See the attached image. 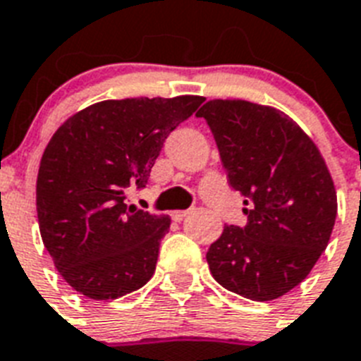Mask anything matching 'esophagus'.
Instances as JSON below:
<instances>
[{
    "mask_svg": "<svg viewBox=\"0 0 361 361\" xmlns=\"http://www.w3.org/2000/svg\"><path fill=\"white\" fill-rule=\"evenodd\" d=\"M190 214V210H173L171 212V218L175 221H183L186 216Z\"/></svg>",
    "mask_w": 361,
    "mask_h": 361,
    "instance_id": "obj_1",
    "label": "esophagus"
}]
</instances>
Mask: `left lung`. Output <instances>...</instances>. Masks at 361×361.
<instances>
[{
  "mask_svg": "<svg viewBox=\"0 0 361 361\" xmlns=\"http://www.w3.org/2000/svg\"><path fill=\"white\" fill-rule=\"evenodd\" d=\"M229 184L247 224L226 226L207 252L212 278L231 293L268 302L302 283L326 250L337 195L319 147L272 106L240 99L203 104Z\"/></svg>",
  "mask_w": 361,
  "mask_h": 361,
  "instance_id": "1",
  "label": "left lung"
}]
</instances>
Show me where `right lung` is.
<instances>
[{
	"mask_svg": "<svg viewBox=\"0 0 361 361\" xmlns=\"http://www.w3.org/2000/svg\"><path fill=\"white\" fill-rule=\"evenodd\" d=\"M203 100H102L51 135L37 175V218L57 272L80 295L115 300L152 278L171 218L128 207L125 192L145 186L167 135Z\"/></svg>",
	"mask_w": 361,
	"mask_h": 361,
	"instance_id": "right-lung-1",
	"label": "right lung"
}]
</instances>
